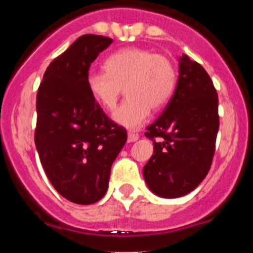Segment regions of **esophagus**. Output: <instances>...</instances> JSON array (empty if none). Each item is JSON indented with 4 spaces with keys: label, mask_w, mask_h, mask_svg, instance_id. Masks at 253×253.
<instances>
[{
    "label": "esophagus",
    "mask_w": 253,
    "mask_h": 253,
    "mask_svg": "<svg viewBox=\"0 0 253 253\" xmlns=\"http://www.w3.org/2000/svg\"><path fill=\"white\" fill-rule=\"evenodd\" d=\"M139 139V135L135 133H128V142L129 143H133V142H137Z\"/></svg>",
    "instance_id": "34e87169"
}]
</instances>
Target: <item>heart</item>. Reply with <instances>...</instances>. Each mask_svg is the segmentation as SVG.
I'll return each mask as SVG.
<instances>
[{"instance_id": "b5f03b06", "label": "heart", "mask_w": 253, "mask_h": 253, "mask_svg": "<svg viewBox=\"0 0 253 253\" xmlns=\"http://www.w3.org/2000/svg\"><path fill=\"white\" fill-rule=\"evenodd\" d=\"M105 72L87 76L91 96L104 109L113 111L125 87L128 99L114 114V120L135 129L148 119L151 110L166 105L177 82V73L169 58L149 49L129 46L106 58Z\"/></svg>"}]
</instances>
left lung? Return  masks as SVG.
Wrapping results in <instances>:
<instances>
[{
  "mask_svg": "<svg viewBox=\"0 0 253 253\" xmlns=\"http://www.w3.org/2000/svg\"><path fill=\"white\" fill-rule=\"evenodd\" d=\"M175 92L148 125L153 154L143 169L149 190L161 198L191 193L209 172L219 129L218 93L198 62L180 57Z\"/></svg>",
  "mask_w": 253,
  "mask_h": 253,
  "instance_id": "left-lung-1",
  "label": "left lung"
}]
</instances>
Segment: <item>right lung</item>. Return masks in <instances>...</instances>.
Instances as JSON below:
<instances>
[{
	"instance_id": "add662e5",
	"label": "right lung",
	"mask_w": 253,
	"mask_h": 253,
	"mask_svg": "<svg viewBox=\"0 0 253 253\" xmlns=\"http://www.w3.org/2000/svg\"><path fill=\"white\" fill-rule=\"evenodd\" d=\"M113 39L86 34L55 58L37 95L35 146L46 177L60 195L90 205L104 198L111 165L126 130L102 111L87 87L91 63Z\"/></svg>"
}]
</instances>
